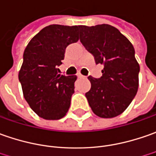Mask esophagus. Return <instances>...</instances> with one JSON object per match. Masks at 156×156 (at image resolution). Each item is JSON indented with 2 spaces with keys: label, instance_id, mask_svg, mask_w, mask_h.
Returning <instances> with one entry per match:
<instances>
[{
  "label": "esophagus",
  "instance_id": "34e87169",
  "mask_svg": "<svg viewBox=\"0 0 156 156\" xmlns=\"http://www.w3.org/2000/svg\"><path fill=\"white\" fill-rule=\"evenodd\" d=\"M77 76H78V78H84V76H83V75H82V74H80V73H78V74H77Z\"/></svg>",
  "mask_w": 156,
  "mask_h": 156
}]
</instances>
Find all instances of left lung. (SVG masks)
Masks as SVG:
<instances>
[{"instance_id": "obj_1", "label": "left lung", "mask_w": 156, "mask_h": 156, "mask_svg": "<svg viewBox=\"0 0 156 156\" xmlns=\"http://www.w3.org/2000/svg\"><path fill=\"white\" fill-rule=\"evenodd\" d=\"M80 41L104 66L100 78L89 76L90 90L85 93L94 114L111 118L122 114L136 95L140 66L135 49L120 31L108 24L80 26Z\"/></svg>"}]
</instances>
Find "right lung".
Listing matches in <instances>:
<instances>
[{
    "label": "right lung",
    "mask_w": 156,
    "mask_h": 156,
    "mask_svg": "<svg viewBox=\"0 0 156 156\" xmlns=\"http://www.w3.org/2000/svg\"><path fill=\"white\" fill-rule=\"evenodd\" d=\"M80 26L50 25L30 41L19 80L26 101L39 116L58 120L67 113L77 76L58 74L66 48L78 41Z\"/></svg>",
    "instance_id": "add662e5"
}]
</instances>
